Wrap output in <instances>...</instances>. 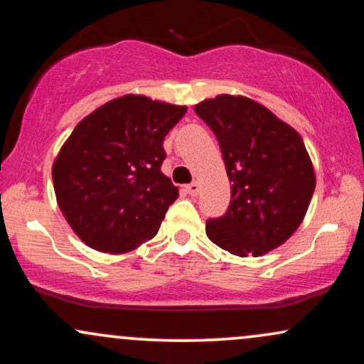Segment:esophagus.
<instances>
[{"mask_svg": "<svg viewBox=\"0 0 364 364\" xmlns=\"http://www.w3.org/2000/svg\"><path fill=\"white\" fill-rule=\"evenodd\" d=\"M186 191H188V193H190L191 196L198 195V191H200V183H198V181H193V183H190V185L186 186Z\"/></svg>", "mask_w": 364, "mask_h": 364, "instance_id": "1", "label": "esophagus"}]
</instances>
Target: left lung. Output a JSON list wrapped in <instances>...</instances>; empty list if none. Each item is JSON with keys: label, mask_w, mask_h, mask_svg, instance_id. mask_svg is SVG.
<instances>
[{"label": "left lung", "mask_w": 364, "mask_h": 364, "mask_svg": "<svg viewBox=\"0 0 364 364\" xmlns=\"http://www.w3.org/2000/svg\"><path fill=\"white\" fill-rule=\"evenodd\" d=\"M195 112L215 133L231 183L228 212L207 220L208 240L237 257L281 246L303 223L316 183L299 133L243 95H217Z\"/></svg>", "instance_id": "1"}]
</instances>
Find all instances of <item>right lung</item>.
I'll list each match as a JSON object with an SVG mask.
<instances>
[{
	"mask_svg": "<svg viewBox=\"0 0 364 364\" xmlns=\"http://www.w3.org/2000/svg\"><path fill=\"white\" fill-rule=\"evenodd\" d=\"M186 106L123 95L85 116L53 164L58 207L77 236L127 253L157 235L178 188L162 174V144Z\"/></svg>",
	"mask_w": 364,
	"mask_h": 364,
	"instance_id": "1",
	"label": "right lung"
}]
</instances>
